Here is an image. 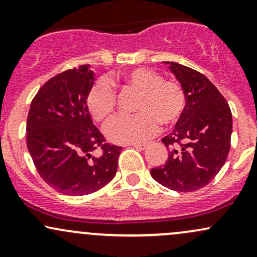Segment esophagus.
I'll use <instances>...</instances> for the list:
<instances>
[{"label": "esophagus", "instance_id": "esophagus-1", "mask_svg": "<svg viewBox=\"0 0 257 257\" xmlns=\"http://www.w3.org/2000/svg\"><path fill=\"white\" fill-rule=\"evenodd\" d=\"M132 145L134 146L137 150H140V151H144V150H146V147L149 146V144H138V143H135V144H132Z\"/></svg>", "mask_w": 257, "mask_h": 257}]
</instances>
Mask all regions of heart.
Listing matches in <instances>:
<instances>
[{
  "label": "heart",
  "instance_id": "b5f03b06",
  "mask_svg": "<svg viewBox=\"0 0 257 257\" xmlns=\"http://www.w3.org/2000/svg\"><path fill=\"white\" fill-rule=\"evenodd\" d=\"M122 87L140 93L133 116H118L106 125V137L112 143H139L149 139L158 129V122L169 126L175 124L185 108V94L178 83L163 81L152 70L134 69L122 77ZM91 116L105 122L116 107V91L106 78L94 83L87 98Z\"/></svg>",
  "mask_w": 257,
  "mask_h": 257
}]
</instances>
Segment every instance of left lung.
Here are the masks:
<instances>
[{
	"mask_svg": "<svg viewBox=\"0 0 257 257\" xmlns=\"http://www.w3.org/2000/svg\"><path fill=\"white\" fill-rule=\"evenodd\" d=\"M185 94L186 105L173 132L162 139L169 150L163 167L152 168L158 184L178 192L204 187L225 164L231 147L232 113L226 99L204 75L164 61Z\"/></svg>",
	"mask_w": 257,
	"mask_h": 257,
	"instance_id": "1",
	"label": "left lung"
}]
</instances>
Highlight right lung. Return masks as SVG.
Instances as JSON below:
<instances>
[{"label": "right lung", "instance_id": "right-lung-1", "mask_svg": "<svg viewBox=\"0 0 257 257\" xmlns=\"http://www.w3.org/2000/svg\"><path fill=\"white\" fill-rule=\"evenodd\" d=\"M95 82L90 65L59 73L32 100L26 123L28 150L38 174L58 192L83 196L107 185L122 147L105 143L94 125L87 98ZM103 150L96 158L92 152Z\"/></svg>", "mask_w": 257, "mask_h": 257}]
</instances>
